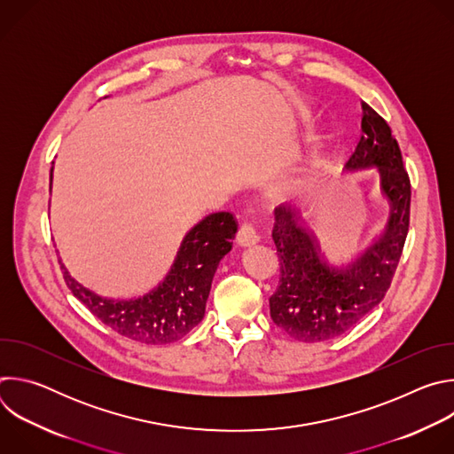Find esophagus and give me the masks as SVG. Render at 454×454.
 Segmentation results:
<instances>
[{
  "instance_id": "34e87169",
  "label": "esophagus",
  "mask_w": 454,
  "mask_h": 454,
  "mask_svg": "<svg viewBox=\"0 0 454 454\" xmlns=\"http://www.w3.org/2000/svg\"><path fill=\"white\" fill-rule=\"evenodd\" d=\"M258 233L256 230L251 226V224H242L237 231V244L242 246V247H247V246H253L258 242Z\"/></svg>"
}]
</instances>
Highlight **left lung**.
Masks as SVG:
<instances>
[{"label":"left lung","instance_id":"left-lung-1","mask_svg":"<svg viewBox=\"0 0 454 454\" xmlns=\"http://www.w3.org/2000/svg\"><path fill=\"white\" fill-rule=\"evenodd\" d=\"M361 140L347 170L375 168L390 203L386 233L364 253L336 264L321 251L301 212L275 208L273 240L280 258V286L270 298L271 317L291 338L317 343L356 327L384 298L392 284L410 226L411 184L392 129L368 104H361Z\"/></svg>","mask_w":454,"mask_h":454}]
</instances>
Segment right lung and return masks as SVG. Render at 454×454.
<instances>
[{"label":"right lung","mask_w":454,"mask_h":454,"mask_svg":"<svg viewBox=\"0 0 454 454\" xmlns=\"http://www.w3.org/2000/svg\"><path fill=\"white\" fill-rule=\"evenodd\" d=\"M235 233L230 212L207 215L184 235L165 280L138 298H104L79 284L62 264L64 280L74 296L120 336L145 345L172 343L203 319L214 275Z\"/></svg>","instance_id":"1"}]
</instances>
